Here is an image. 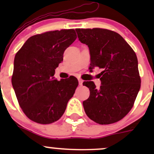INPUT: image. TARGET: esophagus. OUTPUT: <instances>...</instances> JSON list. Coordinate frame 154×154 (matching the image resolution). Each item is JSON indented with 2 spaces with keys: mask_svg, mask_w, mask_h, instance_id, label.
Wrapping results in <instances>:
<instances>
[{
  "mask_svg": "<svg viewBox=\"0 0 154 154\" xmlns=\"http://www.w3.org/2000/svg\"><path fill=\"white\" fill-rule=\"evenodd\" d=\"M78 82H79V85H82V82H83V80L81 79H78Z\"/></svg>",
  "mask_w": 154,
  "mask_h": 154,
  "instance_id": "34e87169",
  "label": "esophagus"
}]
</instances>
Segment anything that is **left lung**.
Instances as JSON below:
<instances>
[{"instance_id":"8db88e82","label":"left lung","mask_w":154,"mask_h":154,"mask_svg":"<svg viewBox=\"0 0 154 154\" xmlns=\"http://www.w3.org/2000/svg\"><path fill=\"white\" fill-rule=\"evenodd\" d=\"M79 40L86 44L91 54L90 70L101 69V85L83 83L90 96L83 107L90 119L100 125H109L125 117L133 106L140 88V77L135 53L122 37L100 28L76 29Z\"/></svg>"}]
</instances>
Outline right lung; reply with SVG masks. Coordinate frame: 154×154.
Masks as SVG:
<instances>
[{
    "label": "right lung",
    "instance_id": "obj_1",
    "mask_svg": "<svg viewBox=\"0 0 154 154\" xmlns=\"http://www.w3.org/2000/svg\"><path fill=\"white\" fill-rule=\"evenodd\" d=\"M77 38L71 29L32 36L16 54L11 82L19 104L33 122L46 125L59 120L75 93V77L55 79L63 52Z\"/></svg>",
    "mask_w": 154,
    "mask_h": 154
}]
</instances>
